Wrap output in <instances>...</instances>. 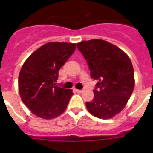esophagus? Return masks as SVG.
I'll use <instances>...</instances> for the list:
<instances>
[{"mask_svg": "<svg viewBox=\"0 0 153 153\" xmlns=\"http://www.w3.org/2000/svg\"><path fill=\"white\" fill-rule=\"evenodd\" d=\"M76 91L77 92V93H83V90H76Z\"/></svg>", "mask_w": 153, "mask_h": 153, "instance_id": "34e87169", "label": "esophagus"}]
</instances>
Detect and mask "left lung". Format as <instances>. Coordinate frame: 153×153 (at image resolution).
I'll use <instances>...</instances> for the list:
<instances>
[{"label":"left lung","instance_id":"left-lung-1","mask_svg":"<svg viewBox=\"0 0 153 153\" xmlns=\"http://www.w3.org/2000/svg\"><path fill=\"white\" fill-rule=\"evenodd\" d=\"M97 81L93 100L86 102L92 115L109 119L126 105L134 89V72L129 57L106 40H90L76 44Z\"/></svg>","mask_w":153,"mask_h":153}]
</instances>
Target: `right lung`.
<instances>
[{
	"mask_svg": "<svg viewBox=\"0 0 153 153\" xmlns=\"http://www.w3.org/2000/svg\"><path fill=\"white\" fill-rule=\"evenodd\" d=\"M76 49V44L50 42L40 47L24 62L19 74V93L36 117L45 120L63 113L73 92L56 85L60 67Z\"/></svg>",
	"mask_w": 153,
	"mask_h": 153,
	"instance_id": "right-lung-1",
	"label": "right lung"
}]
</instances>
